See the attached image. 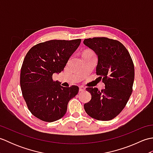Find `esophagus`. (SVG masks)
Instances as JSON below:
<instances>
[{
    "instance_id": "obj_1",
    "label": "esophagus",
    "mask_w": 153,
    "mask_h": 153,
    "mask_svg": "<svg viewBox=\"0 0 153 153\" xmlns=\"http://www.w3.org/2000/svg\"><path fill=\"white\" fill-rule=\"evenodd\" d=\"M79 91L80 92H83L84 91H85V88L83 86H79Z\"/></svg>"
}]
</instances>
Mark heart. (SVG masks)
<instances>
[{"mask_svg": "<svg viewBox=\"0 0 153 153\" xmlns=\"http://www.w3.org/2000/svg\"><path fill=\"white\" fill-rule=\"evenodd\" d=\"M89 53H92V52H91V51H85V52H84V53H83V54H89Z\"/></svg>", "mask_w": 153, "mask_h": 153, "instance_id": "1", "label": "heart"}]
</instances>
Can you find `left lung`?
Returning <instances> with one entry per match:
<instances>
[{"label":"left lung","mask_w":153,"mask_h":153,"mask_svg":"<svg viewBox=\"0 0 153 153\" xmlns=\"http://www.w3.org/2000/svg\"><path fill=\"white\" fill-rule=\"evenodd\" d=\"M83 44L98 57L96 74L105 85L101 91L87 87L91 99L84 105V109L91 118L108 121L122 112L131 95L134 65L129 52L118 41L94 37L86 39Z\"/></svg>","instance_id":"1"}]
</instances>
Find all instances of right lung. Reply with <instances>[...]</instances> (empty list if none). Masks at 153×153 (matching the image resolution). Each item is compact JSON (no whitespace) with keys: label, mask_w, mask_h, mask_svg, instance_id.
<instances>
[{"label":"right lung","mask_w":153,"mask_h":153,"mask_svg":"<svg viewBox=\"0 0 153 153\" xmlns=\"http://www.w3.org/2000/svg\"><path fill=\"white\" fill-rule=\"evenodd\" d=\"M81 39L51 40L35 45L25 56L20 74L23 97L32 114L44 122L60 119L67 111L68 103L79 87H64L53 79L59 74L79 46Z\"/></svg>","instance_id":"1"}]
</instances>
